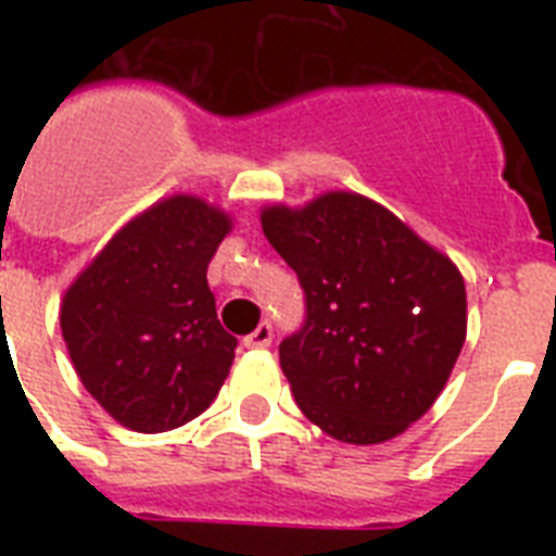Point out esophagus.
Returning a JSON list of instances; mask_svg holds the SVG:
<instances>
[{"label": "esophagus", "instance_id": "esophagus-1", "mask_svg": "<svg viewBox=\"0 0 556 556\" xmlns=\"http://www.w3.org/2000/svg\"><path fill=\"white\" fill-rule=\"evenodd\" d=\"M270 340H274V329H270V323H260L256 329L244 338V346L248 349H268L270 346Z\"/></svg>", "mask_w": 556, "mask_h": 556}]
</instances>
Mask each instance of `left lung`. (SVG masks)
<instances>
[{"instance_id": "1", "label": "left lung", "mask_w": 556, "mask_h": 556, "mask_svg": "<svg viewBox=\"0 0 556 556\" xmlns=\"http://www.w3.org/2000/svg\"><path fill=\"white\" fill-rule=\"evenodd\" d=\"M262 230L305 294L303 326L279 343L296 406L346 444L395 439L435 404L465 346L458 268L357 192L265 207Z\"/></svg>"}]
</instances>
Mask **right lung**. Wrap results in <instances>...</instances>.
Listing matches in <instances>:
<instances>
[{
    "instance_id": "add662e5",
    "label": "right lung",
    "mask_w": 556,
    "mask_h": 556,
    "mask_svg": "<svg viewBox=\"0 0 556 556\" xmlns=\"http://www.w3.org/2000/svg\"><path fill=\"white\" fill-rule=\"evenodd\" d=\"M230 218L169 195L121 227L65 291L60 326L83 387L135 432H167L213 404L233 364L207 265Z\"/></svg>"
}]
</instances>
